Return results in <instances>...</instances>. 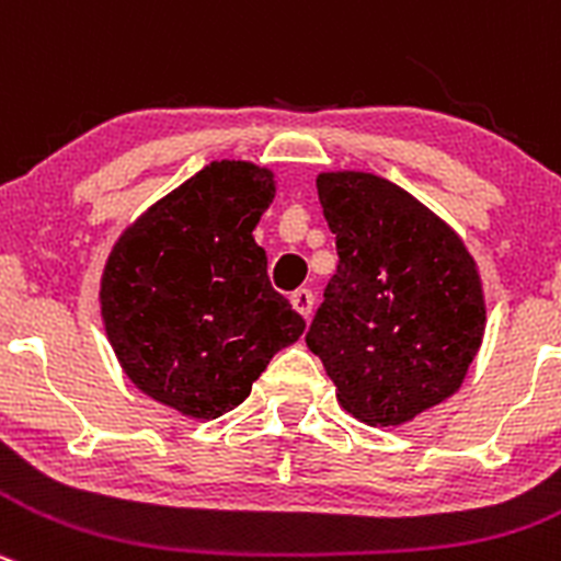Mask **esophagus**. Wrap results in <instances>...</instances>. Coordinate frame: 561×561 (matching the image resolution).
<instances>
[{"label": "esophagus", "instance_id": "1", "mask_svg": "<svg viewBox=\"0 0 561 561\" xmlns=\"http://www.w3.org/2000/svg\"><path fill=\"white\" fill-rule=\"evenodd\" d=\"M293 307H296V312H301L305 318L312 316V307H316V296H312L310 287H298L296 293L290 296Z\"/></svg>", "mask_w": 561, "mask_h": 561}]
</instances>
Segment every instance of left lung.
I'll return each instance as SVG.
<instances>
[{"label":"left lung","mask_w":561,"mask_h":561,"mask_svg":"<svg viewBox=\"0 0 561 561\" xmlns=\"http://www.w3.org/2000/svg\"><path fill=\"white\" fill-rule=\"evenodd\" d=\"M318 198L340 260L307 345L343 410L399 426L462 385L486 321L479 271L446 221L381 176L321 174Z\"/></svg>","instance_id":"1"}]
</instances>
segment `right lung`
Listing matches in <instances>:
<instances>
[{
	"label": "right lung",
	"mask_w": 561,
	"mask_h": 561,
	"mask_svg": "<svg viewBox=\"0 0 561 561\" xmlns=\"http://www.w3.org/2000/svg\"><path fill=\"white\" fill-rule=\"evenodd\" d=\"M254 162H209L118 238L102 274V318L124 374L187 417L249 399L279 348L305 332L268 282L254 227L274 202Z\"/></svg>",
	"instance_id": "obj_1"
}]
</instances>
